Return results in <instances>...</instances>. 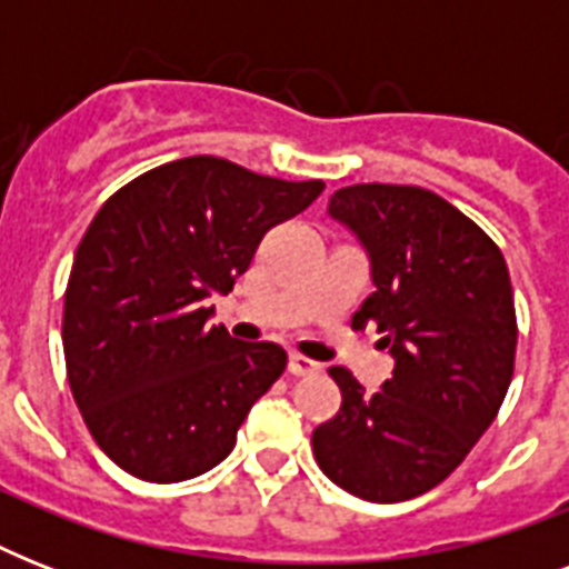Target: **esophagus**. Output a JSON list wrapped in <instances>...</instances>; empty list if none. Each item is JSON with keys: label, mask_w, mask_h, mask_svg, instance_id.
<instances>
[{"label": "esophagus", "mask_w": 569, "mask_h": 569, "mask_svg": "<svg viewBox=\"0 0 569 569\" xmlns=\"http://www.w3.org/2000/svg\"><path fill=\"white\" fill-rule=\"evenodd\" d=\"M289 372L298 375V378H303V375H316V372H321V366L316 363V360H310V357L292 355V357H289Z\"/></svg>", "instance_id": "34e87169"}]
</instances>
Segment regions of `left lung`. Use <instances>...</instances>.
I'll return each mask as SVG.
<instances>
[{"instance_id":"1","label":"left lung","mask_w":569,"mask_h":569,"mask_svg":"<svg viewBox=\"0 0 569 569\" xmlns=\"http://www.w3.org/2000/svg\"><path fill=\"white\" fill-rule=\"evenodd\" d=\"M328 214L366 250L375 292L355 312L396 360L380 392L330 369L342 407L312 431L321 472L366 502H405L455 472L499 413L517 355L502 250L416 186H348Z\"/></svg>"}]
</instances>
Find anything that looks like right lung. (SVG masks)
<instances>
[{"label": "right lung", "mask_w": 569, "mask_h": 569, "mask_svg": "<svg viewBox=\"0 0 569 569\" xmlns=\"http://www.w3.org/2000/svg\"><path fill=\"white\" fill-rule=\"evenodd\" d=\"M321 191V180L189 156L102 203L73 257L61 339L76 405L129 476L173 485L230 455L286 351L209 325V298L230 292L262 236Z\"/></svg>", "instance_id": "obj_1"}]
</instances>
